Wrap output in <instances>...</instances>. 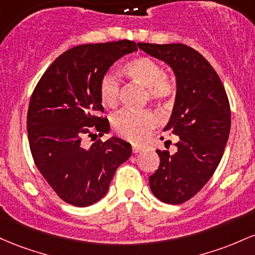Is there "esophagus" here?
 I'll use <instances>...</instances> for the list:
<instances>
[{
	"mask_svg": "<svg viewBox=\"0 0 255 255\" xmlns=\"http://www.w3.org/2000/svg\"><path fill=\"white\" fill-rule=\"evenodd\" d=\"M143 148L139 147V145H132V153L133 154H137L139 153V151H142Z\"/></svg>",
	"mask_w": 255,
	"mask_h": 255,
	"instance_id": "1",
	"label": "esophagus"
}]
</instances>
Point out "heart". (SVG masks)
<instances>
[{
  "mask_svg": "<svg viewBox=\"0 0 255 255\" xmlns=\"http://www.w3.org/2000/svg\"><path fill=\"white\" fill-rule=\"evenodd\" d=\"M125 72L135 81L147 87V97L158 104H170L176 95V84L165 74V70L155 60L138 56L125 65ZM100 97L107 107L118 104L120 82L116 73L106 72L100 81ZM156 125V117L150 111L124 110L114 114L112 127L123 138L131 142H141Z\"/></svg>",
  "mask_w": 255,
  "mask_h": 255,
  "instance_id": "obj_1",
  "label": "heart"
}]
</instances>
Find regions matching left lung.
<instances>
[{"instance_id": "8db88e82", "label": "left lung", "mask_w": 255, "mask_h": 255, "mask_svg": "<svg viewBox=\"0 0 255 255\" xmlns=\"http://www.w3.org/2000/svg\"><path fill=\"white\" fill-rule=\"evenodd\" d=\"M138 48L176 76V100L164 131L178 136L177 151L156 150L160 165L149 185L160 201L179 205L195 196L218 167L230 132V105L219 76L199 51L182 43H138Z\"/></svg>"}]
</instances>
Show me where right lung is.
<instances>
[{
	"label": "right lung",
	"mask_w": 255,
	"mask_h": 255,
	"mask_svg": "<svg viewBox=\"0 0 255 255\" xmlns=\"http://www.w3.org/2000/svg\"><path fill=\"white\" fill-rule=\"evenodd\" d=\"M137 50L132 41L83 44L56 58L37 83L27 112L33 161L60 199L87 207L106 195L131 144L112 137L89 148L83 137L110 131L100 97V81L117 60Z\"/></svg>",
	"instance_id": "1"
}]
</instances>
